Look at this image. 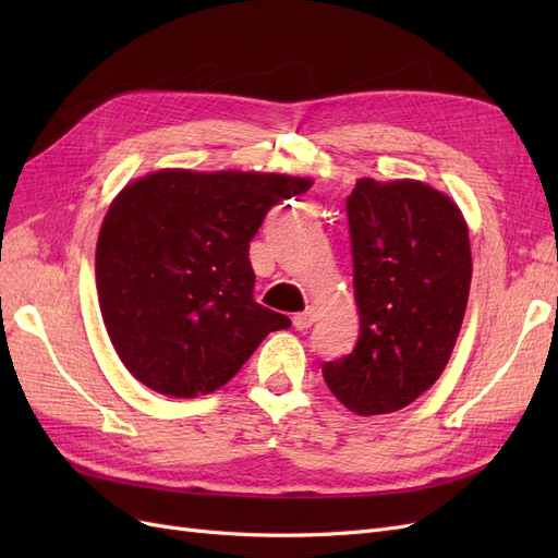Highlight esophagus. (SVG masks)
Returning <instances> with one entry per match:
<instances>
[{
  "label": "esophagus",
  "mask_w": 558,
  "mask_h": 558,
  "mask_svg": "<svg viewBox=\"0 0 558 558\" xmlns=\"http://www.w3.org/2000/svg\"><path fill=\"white\" fill-rule=\"evenodd\" d=\"M316 316H318V312H316V307H307L305 312H300V314H295L293 316V326L298 328V330H307L314 320H316Z\"/></svg>",
  "instance_id": "obj_1"
}]
</instances>
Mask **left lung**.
<instances>
[{"instance_id":"8db88e82","label":"left lung","mask_w":558,"mask_h":558,"mask_svg":"<svg viewBox=\"0 0 558 558\" xmlns=\"http://www.w3.org/2000/svg\"><path fill=\"white\" fill-rule=\"evenodd\" d=\"M361 332L324 379L361 416L408 408L442 375L468 305L472 258L461 209L430 185L359 179L347 197Z\"/></svg>"}]
</instances>
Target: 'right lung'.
I'll return each mask as SVG.
<instances>
[{
  "label": "right lung",
  "instance_id": "obj_1",
  "mask_svg": "<svg viewBox=\"0 0 558 558\" xmlns=\"http://www.w3.org/2000/svg\"><path fill=\"white\" fill-rule=\"evenodd\" d=\"M310 179L160 170L111 202L95 251L99 310L132 377L172 398L228 384L291 318L253 300L248 242Z\"/></svg>",
  "mask_w": 558,
  "mask_h": 558
}]
</instances>
